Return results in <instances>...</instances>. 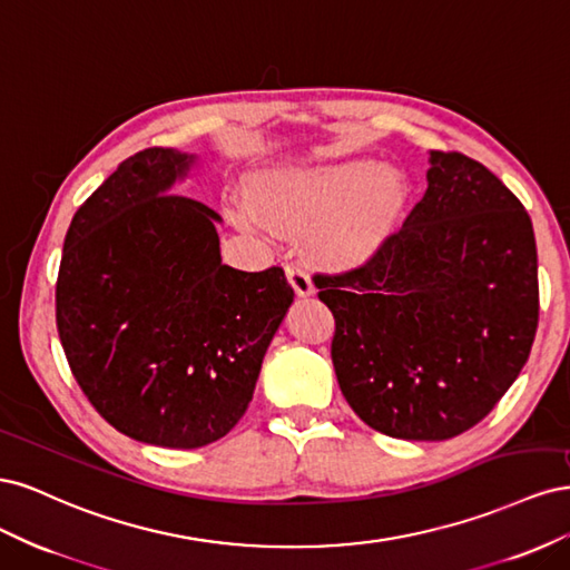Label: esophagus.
<instances>
[{"label":"esophagus","instance_id":"1","mask_svg":"<svg viewBox=\"0 0 570 570\" xmlns=\"http://www.w3.org/2000/svg\"><path fill=\"white\" fill-rule=\"evenodd\" d=\"M285 275H287V281L292 283V287H295L299 297H306V295H312V292H314L312 278H308V273L299 264L287 262L285 264Z\"/></svg>","mask_w":570,"mask_h":570}]
</instances>
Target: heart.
Wrapping results in <instances>:
<instances>
[{"label": "heart", "instance_id": "b5f03b06", "mask_svg": "<svg viewBox=\"0 0 570 570\" xmlns=\"http://www.w3.org/2000/svg\"><path fill=\"white\" fill-rule=\"evenodd\" d=\"M258 214L281 228H308L312 245L337 258L361 262L381 247L406 202L404 178L371 159H352L316 168L278 170L252 185ZM247 204L235 206L245 228L264 220Z\"/></svg>", "mask_w": 570, "mask_h": 570}]
</instances>
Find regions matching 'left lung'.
Returning <instances> with one entry per match:
<instances>
[{"instance_id":"left-lung-1","label":"left lung","mask_w":570,"mask_h":570,"mask_svg":"<svg viewBox=\"0 0 570 570\" xmlns=\"http://www.w3.org/2000/svg\"><path fill=\"white\" fill-rule=\"evenodd\" d=\"M356 416L402 440L480 423L525 366L540 316L528 212L492 170L430 151L428 189L364 264L314 273Z\"/></svg>"}]
</instances>
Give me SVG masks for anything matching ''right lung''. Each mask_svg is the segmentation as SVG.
I'll return each instance as SVG.
<instances>
[{
    "label": "right lung",
    "instance_id": "obj_1",
    "mask_svg": "<svg viewBox=\"0 0 570 570\" xmlns=\"http://www.w3.org/2000/svg\"><path fill=\"white\" fill-rule=\"evenodd\" d=\"M189 164L164 147L120 161L76 212L57 278V331L82 394L118 433L168 450L243 419L295 297L281 266L220 262V216L168 195Z\"/></svg>",
    "mask_w": 570,
    "mask_h": 570
}]
</instances>
